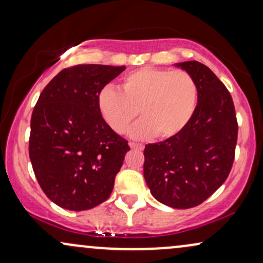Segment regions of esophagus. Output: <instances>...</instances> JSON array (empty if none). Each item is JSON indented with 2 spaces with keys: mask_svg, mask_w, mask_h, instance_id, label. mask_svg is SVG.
<instances>
[{
  "mask_svg": "<svg viewBox=\"0 0 263 263\" xmlns=\"http://www.w3.org/2000/svg\"><path fill=\"white\" fill-rule=\"evenodd\" d=\"M129 147L132 148V149H138V151H142L143 149V144H140V143H135V142H129Z\"/></svg>",
  "mask_w": 263,
  "mask_h": 263,
  "instance_id": "1",
  "label": "esophagus"
}]
</instances>
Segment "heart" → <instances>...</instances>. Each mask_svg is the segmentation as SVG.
<instances>
[{
	"label": "heart",
	"mask_w": 263,
	"mask_h": 263,
	"mask_svg": "<svg viewBox=\"0 0 263 263\" xmlns=\"http://www.w3.org/2000/svg\"><path fill=\"white\" fill-rule=\"evenodd\" d=\"M198 87L185 71L142 67L126 74L120 90L103 88L98 94L101 118L116 134H125L138 111L142 119L131 129L137 140H166L179 135L194 118Z\"/></svg>",
	"instance_id": "b5f03b06"
}]
</instances>
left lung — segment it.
I'll return each mask as SVG.
<instances>
[{"mask_svg": "<svg viewBox=\"0 0 263 263\" xmlns=\"http://www.w3.org/2000/svg\"><path fill=\"white\" fill-rule=\"evenodd\" d=\"M194 77L198 103L194 118L179 135L144 148L143 174L151 194L178 210L201 204L226 181L238 141L232 96L207 66L175 63Z\"/></svg>", "mask_w": 263, "mask_h": 263, "instance_id": "8db88e82", "label": "left lung"}]
</instances>
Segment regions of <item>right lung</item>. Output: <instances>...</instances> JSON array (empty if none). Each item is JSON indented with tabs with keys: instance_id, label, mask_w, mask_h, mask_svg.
Wrapping results in <instances>:
<instances>
[{
	"instance_id": "obj_1",
	"label": "right lung",
	"mask_w": 263,
	"mask_h": 263,
	"mask_svg": "<svg viewBox=\"0 0 263 263\" xmlns=\"http://www.w3.org/2000/svg\"><path fill=\"white\" fill-rule=\"evenodd\" d=\"M125 68H65L36 101L30 120V162L41 190L65 210H90L111 194L129 147L101 118L98 94Z\"/></svg>"
}]
</instances>
